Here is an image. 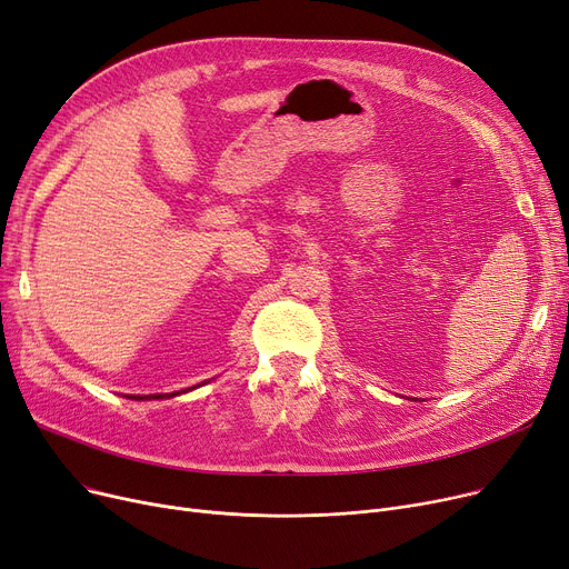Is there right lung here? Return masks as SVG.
Listing matches in <instances>:
<instances>
[{
  "label": "right lung",
  "instance_id": "add662e5",
  "mask_svg": "<svg viewBox=\"0 0 569 569\" xmlns=\"http://www.w3.org/2000/svg\"><path fill=\"white\" fill-rule=\"evenodd\" d=\"M163 397H166V395H163ZM163 397L159 395V397H131V399H163ZM168 397H172V395H168Z\"/></svg>",
  "mask_w": 569,
  "mask_h": 569
}]
</instances>
